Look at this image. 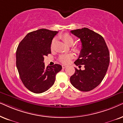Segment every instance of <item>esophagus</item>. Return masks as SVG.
<instances>
[{"label":"esophagus","mask_w":123,"mask_h":123,"mask_svg":"<svg viewBox=\"0 0 123 123\" xmlns=\"http://www.w3.org/2000/svg\"><path fill=\"white\" fill-rule=\"evenodd\" d=\"M62 68H65L67 67V66H66V65H63L62 66Z\"/></svg>","instance_id":"obj_1"}]
</instances>
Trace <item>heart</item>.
Listing matches in <instances>:
<instances>
[{
	"label": "heart",
	"mask_w": 123,
	"mask_h": 123,
	"mask_svg": "<svg viewBox=\"0 0 123 123\" xmlns=\"http://www.w3.org/2000/svg\"><path fill=\"white\" fill-rule=\"evenodd\" d=\"M61 39H62L65 43L67 44L68 45H71L74 42V39L73 37H71L70 34L68 33H65L63 34L61 36ZM55 40H53L51 44V48H53L54 44H55ZM75 50L76 52H79L80 49L79 48H75ZM73 58V55L72 53H68V54H63V55H61L59 57L58 60L60 61V62H61L63 64H68L70 62V60Z\"/></svg>",
	"instance_id": "obj_1"
}]
</instances>
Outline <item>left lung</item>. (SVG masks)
Here are the masks:
<instances>
[{
    "label": "left lung",
    "instance_id": "1",
    "mask_svg": "<svg viewBox=\"0 0 123 123\" xmlns=\"http://www.w3.org/2000/svg\"><path fill=\"white\" fill-rule=\"evenodd\" d=\"M70 32L80 39L82 45L74 63L84 66L83 70L75 68L70 82L79 91H90L97 87L105 76L110 63L109 49L104 37L89 29L84 27Z\"/></svg>",
    "mask_w": 123,
    "mask_h": 123
}]
</instances>
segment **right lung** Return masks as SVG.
Masks as SVG:
<instances>
[{"label": "right lung", "mask_w": 123, "mask_h": 123, "mask_svg": "<svg viewBox=\"0 0 123 123\" xmlns=\"http://www.w3.org/2000/svg\"><path fill=\"white\" fill-rule=\"evenodd\" d=\"M56 31L41 29L29 32L19 43L16 50V66L25 87L41 93L55 83V75L62 69L60 65L45 67V56L51 53L52 39Z\"/></svg>", "instance_id": "right-lung-1"}]
</instances>
